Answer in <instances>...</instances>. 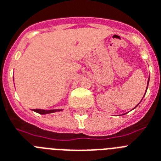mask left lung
Here are the masks:
<instances>
[{
  "label": "left lung",
  "mask_w": 161,
  "mask_h": 161,
  "mask_svg": "<svg viewBox=\"0 0 161 161\" xmlns=\"http://www.w3.org/2000/svg\"><path fill=\"white\" fill-rule=\"evenodd\" d=\"M149 80H150V76H149V78H148V81H147V88H148V85H149ZM146 93H147V91H146ZM146 93H145V95H146ZM143 97H144V96H143ZM142 99H143V98H142ZM140 103H141V102H140ZM139 103H138V104H139ZM138 104H137V105H138ZM137 105H136V106H137ZM136 107H135V108H136Z\"/></svg>",
  "instance_id": "1"
}]
</instances>
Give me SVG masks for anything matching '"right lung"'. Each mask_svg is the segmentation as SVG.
I'll return each mask as SVG.
<instances>
[{
  "label": "right lung",
  "mask_w": 161,
  "mask_h": 161,
  "mask_svg": "<svg viewBox=\"0 0 161 161\" xmlns=\"http://www.w3.org/2000/svg\"><path fill=\"white\" fill-rule=\"evenodd\" d=\"M62 109H49V110H45V109H39V108H36V109H33V111L38 113L39 114H53L55 112H59L62 111Z\"/></svg>",
  "instance_id": "right-lung-1"
}]
</instances>
